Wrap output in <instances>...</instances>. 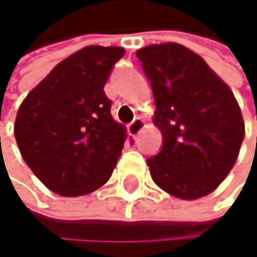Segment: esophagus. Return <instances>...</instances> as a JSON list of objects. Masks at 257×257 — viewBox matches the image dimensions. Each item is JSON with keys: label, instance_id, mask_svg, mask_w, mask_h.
I'll list each match as a JSON object with an SVG mask.
<instances>
[{"label": "esophagus", "instance_id": "esophagus-1", "mask_svg": "<svg viewBox=\"0 0 257 257\" xmlns=\"http://www.w3.org/2000/svg\"><path fill=\"white\" fill-rule=\"evenodd\" d=\"M145 127V121L142 120V118H134L131 123H130V126H127V130H130V133H131V136H139L140 133H142V130Z\"/></svg>", "mask_w": 257, "mask_h": 257}]
</instances>
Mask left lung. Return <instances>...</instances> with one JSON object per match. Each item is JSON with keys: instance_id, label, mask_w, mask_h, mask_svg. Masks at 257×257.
I'll return each mask as SVG.
<instances>
[{"instance_id": "left-lung-1", "label": "left lung", "mask_w": 257, "mask_h": 257, "mask_svg": "<svg viewBox=\"0 0 257 257\" xmlns=\"http://www.w3.org/2000/svg\"><path fill=\"white\" fill-rule=\"evenodd\" d=\"M155 99L161 151L148 158L154 183L181 199L213 192L239 154L245 126L231 89L184 45L155 44L137 51Z\"/></svg>"}]
</instances>
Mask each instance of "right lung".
<instances>
[{"mask_svg": "<svg viewBox=\"0 0 257 257\" xmlns=\"http://www.w3.org/2000/svg\"><path fill=\"white\" fill-rule=\"evenodd\" d=\"M124 48L89 45L76 51L21 103L15 139L32 172L54 193L80 196L111 177L126 130L111 115L103 86Z\"/></svg>", "mask_w": 257, "mask_h": 257, "instance_id": "1", "label": "right lung"}]
</instances>
